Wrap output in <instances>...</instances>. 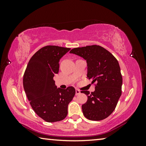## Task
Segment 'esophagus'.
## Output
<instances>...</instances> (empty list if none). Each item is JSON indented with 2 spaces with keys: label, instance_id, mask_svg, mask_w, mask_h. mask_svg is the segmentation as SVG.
<instances>
[{
  "label": "esophagus",
  "instance_id": "obj_1",
  "mask_svg": "<svg viewBox=\"0 0 146 146\" xmlns=\"http://www.w3.org/2000/svg\"><path fill=\"white\" fill-rule=\"evenodd\" d=\"M80 90H75V95H80Z\"/></svg>",
  "mask_w": 146,
  "mask_h": 146
}]
</instances>
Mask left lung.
<instances>
[{
	"label": "left lung",
	"mask_w": 146,
	"mask_h": 146,
	"mask_svg": "<svg viewBox=\"0 0 146 146\" xmlns=\"http://www.w3.org/2000/svg\"><path fill=\"white\" fill-rule=\"evenodd\" d=\"M70 53L85 59L87 77L97 83L93 92L81 91L88 97L82 106L84 115L91 120L105 119L115 110L122 94V76L118 60L110 51L97 45L73 48Z\"/></svg>",
	"instance_id": "left-lung-1"
}]
</instances>
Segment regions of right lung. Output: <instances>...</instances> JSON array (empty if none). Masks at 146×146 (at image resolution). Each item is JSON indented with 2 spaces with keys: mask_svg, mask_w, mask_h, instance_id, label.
<instances>
[{
  "mask_svg": "<svg viewBox=\"0 0 146 146\" xmlns=\"http://www.w3.org/2000/svg\"><path fill=\"white\" fill-rule=\"evenodd\" d=\"M70 48L46 46L30 58L23 77V86L29 104L36 115L48 122L62 120L68 104L75 95L72 86L57 88L53 76L59 71L60 59Z\"/></svg>",
  "mask_w": 146,
  "mask_h": 146,
  "instance_id": "1",
  "label": "right lung"
}]
</instances>
